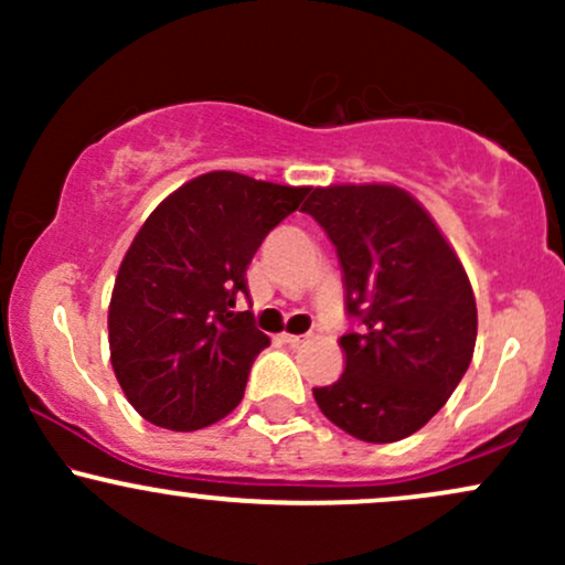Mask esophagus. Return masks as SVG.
<instances>
[{
  "mask_svg": "<svg viewBox=\"0 0 565 565\" xmlns=\"http://www.w3.org/2000/svg\"><path fill=\"white\" fill-rule=\"evenodd\" d=\"M281 342H287V345H300V342H305V334H281Z\"/></svg>",
  "mask_w": 565,
  "mask_h": 565,
  "instance_id": "esophagus-1",
  "label": "esophagus"
}]
</instances>
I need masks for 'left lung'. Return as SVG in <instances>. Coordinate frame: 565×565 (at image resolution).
<instances>
[{"instance_id":"8db88e82","label":"left lung","mask_w":565,"mask_h":565,"mask_svg":"<svg viewBox=\"0 0 565 565\" xmlns=\"http://www.w3.org/2000/svg\"><path fill=\"white\" fill-rule=\"evenodd\" d=\"M345 278V372L313 387L327 419L369 444L417 433L468 372L478 310L430 215L395 185L316 188L302 206Z\"/></svg>"}]
</instances>
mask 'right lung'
I'll return each instance as SVG.
<instances>
[{
	"instance_id": "1",
	"label": "right lung",
	"mask_w": 565,
	"mask_h": 565,
	"mask_svg": "<svg viewBox=\"0 0 565 565\" xmlns=\"http://www.w3.org/2000/svg\"><path fill=\"white\" fill-rule=\"evenodd\" d=\"M310 188L210 172L142 223L108 308L111 364L148 423L199 430L242 404L257 353L270 345L249 310L246 268Z\"/></svg>"
}]
</instances>
